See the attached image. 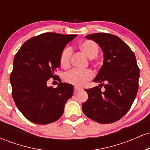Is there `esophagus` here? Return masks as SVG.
Wrapping results in <instances>:
<instances>
[{
    "label": "esophagus",
    "instance_id": "obj_1",
    "mask_svg": "<svg viewBox=\"0 0 150 150\" xmlns=\"http://www.w3.org/2000/svg\"><path fill=\"white\" fill-rule=\"evenodd\" d=\"M82 88H81V87H75V92H79V91H81L82 90Z\"/></svg>",
    "mask_w": 150,
    "mask_h": 150
}]
</instances>
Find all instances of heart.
<instances>
[{
    "instance_id": "heart-1",
    "label": "heart",
    "mask_w": 150,
    "mask_h": 150,
    "mask_svg": "<svg viewBox=\"0 0 150 150\" xmlns=\"http://www.w3.org/2000/svg\"><path fill=\"white\" fill-rule=\"evenodd\" d=\"M79 49L88 58H95L99 53V47L96 43L91 40H85L79 44ZM72 49L65 47L60 56V65L63 68H68L70 65ZM93 73L90 70H80L73 69L64 75V80L68 83L75 86H82L92 78Z\"/></svg>"
}]
</instances>
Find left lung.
Wrapping results in <instances>:
<instances>
[{
    "label": "left lung",
    "instance_id": "1",
    "mask_svg": "<svg viewBox=\"0 0 150 150\" xmlns=\"http://www.w3.org/2000/svg\"><path fill=\"white\" fill-rule=\"evenodd\" d=\"M85 37L99 44L104 61L93 80L99 82V87L85 89L88 99L82 104V111L97 123H113L126 114L137 95L140 70L135 56L117 36L96 33ZM101 86H104V91Z\"/></svg>",
    "mask_w": 150,
    "mask_h": 150
}]
</instances>
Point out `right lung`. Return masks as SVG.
<instances>
[{"label": "right lung", "instance_id": "add662e5", "mask_svg": "<svg viewBox=\"0 0 150 150\" xmlns=\"http://www.w3.org/2000/svg\"><path fill=\"white\" fill-rule=\"evenodd\" d=\"M76 34L44 33L22 44L15 55L10 81L17 107L31 122L45 125L61 118L67 101L73 96V86L59 82L56 88L47 81L56 77L60 56Z\"/></svg>", "mask_w": 150, "mask_h": 150}]
</instances>
